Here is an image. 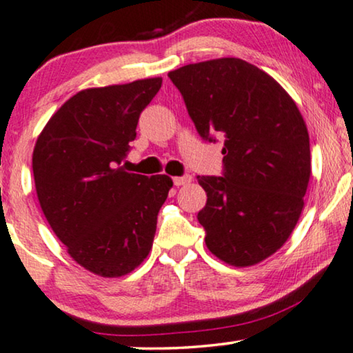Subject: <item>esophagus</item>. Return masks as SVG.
<instances>
[{
  "label": "esophagus",
  "instance_id": "obj_1",
  "mask_svg": "<svg viewBox=\"0 0 353 353\" xmlns=\"http://www.w3.org/2000/svg\"><path fill=\"white\" fill-rule=\"evenodd\" d=\"M174 181V185L181 187V185H187V183L192 182V176H182V177H174L172 179Z\"/></svg>",
  "mask_w": 353,
  "mask_h": 353
}]
</instances>
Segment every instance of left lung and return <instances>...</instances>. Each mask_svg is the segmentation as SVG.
<instances>
[{"mask_svg":"<svg viewBox=\"0 0 353 353\" xmlns=\"http://www.w3.org/2000/svg\"><path fill=\"white\" fill-rule=\"evenodd\" d=\"M203 139L224 137V176H198L206 246L250 267L285 245L299 221L312 172L309 131L296 102L269 73L236 57L168 73Z\"/></svg>","mask_w":353,"mask_h":353,"instance_id":"8db88e82","label":"left lung"}]
</instances>
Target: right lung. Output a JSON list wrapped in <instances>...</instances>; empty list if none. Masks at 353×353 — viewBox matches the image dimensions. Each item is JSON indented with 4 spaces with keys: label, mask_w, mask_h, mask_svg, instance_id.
Listing matches in <instances>:
<instances>
[{
    "label": "right lung",
    "mask_w": 353,
    "mask_h": 353,
    "mask_svg": "<svg viewBox=\"0 0 353 353\" xmlns=\"http://www.w3.org/2000/svg\"><path fill=\"white\" fill-rule=\"evenodd\" d=\"M161 83L157 77L83 89L49 118L34 143V188L44 217L72 259L94 275L131 274L152 250L172 179L134 174L120 165Z\"/></svg>",
    "instance_id": "1"
}]
</instances>
